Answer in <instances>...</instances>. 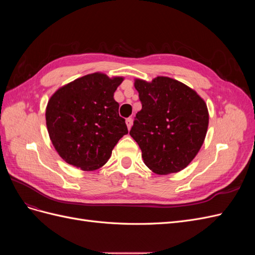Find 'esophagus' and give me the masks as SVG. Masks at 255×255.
I'll return each mask as SVG.
<instances>
[{
	"mask_svg": "<svg viewBox=\"0 0 255 255\" xmlns=\"http://www.w3.org/2000/svg\"><path fill=\"white\" fill-rule=\"evenodd\" d=\"M126 123H127L128 128L130 129V128H132V126H133V119H132V118H128L127 121H126Z\"/></svg>",
	"mask_w": 255,
	"mask_h": 255,
	"instance_id": "1",
	"label": "esophagus"
}]
</instances>
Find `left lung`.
Here are the masks:
<instances>
[{"mask_svg":"<svg viewBox=\"0 0 255 255\" xmlns=\"http://www.w3.org/2000/svg\"><path fill=\"white\" fill-rule=\"evenodd\" d=\"M142 105L129 135L142 152L143 163L165 175L186 168L204 142L208 111L204 100L186 85L167 76L152 82L136 79Z\"/></svg>","mask_w":255,"mask_h":255,"instance_id":"1","label":"left lung"}]
</instances>
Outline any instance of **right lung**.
Masks as SVG:
<instances>
[{"label":"right lung","mask_w":255,"mask_h":255,"mask_svg":"<svg viewBox=\"0 0 255 255\" xmlns=\"http://www.w3.org/2000/svg\"><path fill=\"white\" fill-rule=\"evenodd\" d=\"M125 80L96 72L60 87L50 98L45 121L54 148L66 163L84 171L106 164L128 134L114 94Z\"/></svg>","instance_id":"1"}]
</instances>
